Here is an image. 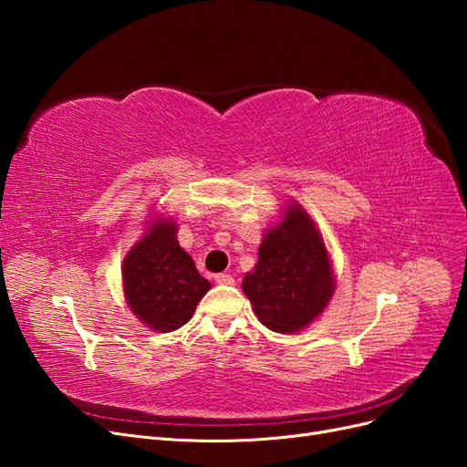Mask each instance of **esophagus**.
I'll return each mask as SVG.
<instances>
[{
  "label": "esophagus",
  "mask_w": 467,
  "mask_h": 467,
  "mask_svg": "<svg viewBox=\"0 0 467 467\" xmlns=\"http://www.w3.org/2000/svg\"><path fill=\"white\" fill-rule=\"evenodd\" d=\"M214 280L218 282V285H234V276L232 275H225V273L216 275Z\"/></svg>",
  "instance_id": "esophagus-1"
}]
</instances>
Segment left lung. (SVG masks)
Returning <instances> with one entry per match:
<instances>
[{
	"instance_id": "8db88e82",
	"label": "left lung",
	"mask_w": 467,
	"mask_h": 467,
	"mask_svg": "<svg viewBox=\"0 0 467 467\" xmlns=\"http://www.w3.org/2000/svg\"><path fill=\"white\" fill-rule=\"evenodd\" d=\"M242 286L259 321L276 333L302 331L327 306L335 286L329 255L298 204L266 232L255 271Z\"/></svg>"
}]
</instances>
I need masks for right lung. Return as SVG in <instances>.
Masks as SVG:
<instances>
[{
    "label": "right lung",
    "mask_w": 467,
    "mask_h": 467,
    "mask_svg": "<svg viewBox=\"0 0 467 467\" xmlns=\"http://www.w3.org/2000/svg\"><path fill=\"white\" fill-rule=\"evenodd\" d=\"M124 292L132 312L160 333L185 325L210 282L177 242L173 222L158 220L124 259Z\"/></svg>",
    "instance_id": "1"
}]
</instances>
